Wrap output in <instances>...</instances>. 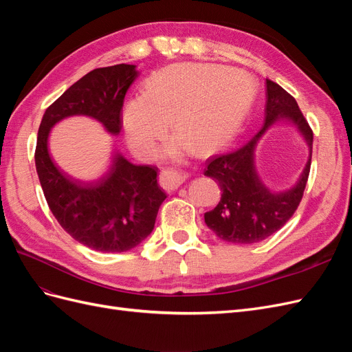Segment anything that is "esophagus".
I'll list each match as a JSON object with an SVG mask.
<instances>
[{
  "label": "esophagus",
  "mask_w": 352,
  "mask_h": 352,
  "mask_svg": "<svg viewBox=\"0 0 352 352\" xmlns=\"http://www.w3.org/2000/svg\"><path fill=\"white\" fill-rule=\"evenodd\" d=\"M184 180H185V177L180 173L175 172V170H172V168H166V170H163L162 175H160V182H162L163 188H166L168 190L177 189L180 185L184 184Z\"/></svg>",
  "instance_id": "34e87169"
}]
</instances>
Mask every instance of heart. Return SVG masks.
I'll return each instance as SVG.
<instances>
[{
    "label": "heart",
    "mask_w": 352,
    "mask_h": 352,
    "mask_svg": "<svg viewBox=\"0 0 352 352\" xmlns=\"http://www.w3.org/2000/svg\"><path fill=\"white\" fill-rule=\"evenodd\" d=\"M250 79L238 70L208 65H179L158 72L146 92L127 102L123 124L133 151L151 155L167 135L170 120L177 135L166 154H199L226 145L251 104Z\"/></svg>",
    "instance_id": "obj_1"
}]
</instances>
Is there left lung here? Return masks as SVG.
<instances>
[{
	"label": "left lung",
	"instance_id": "1",
	"mask_svg": "<svg viewBox=\"0 0 352 352\" xmlns=\"http://www.w3.org/2000/svg\"><path fill=\"white\" fill-rule=\"evenodd\" d=\"M264 124L260 132L235 151L210 157L204 175L221 189L217 207L204 214L207 226L232 243H254L278 232L300 206L310 175L311 155L298 184L286 192L273 194L258 179L254 167V150L261 135L278 120H291L313 148V131L291 94L280 85L265 79Z\"/></svg>",
	"mask_w": 352,
	"mask_h": 352
}]
</instances>
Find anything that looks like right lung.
Returning <instances> with one entry per match:
<instances>
[{"label":"right lung","mask_w":352,"mask_h":352,"mask_svg":"<svg viewBox=\"0 0 352 352\" xmlns=\"http://www.w3.org/2000/svg\"><path fill=\"white\" fill-rule=\"evenodd\" d=\"M136 74L133 65L89 72L50 105L39 124L35 164L48 207L73 239L95 251H129L153 232L167 197L157 182L158 167L136 166L117 154L107 175L83 184L52 163L48 133L57 122L76 114L94 117L110 133H120L124 95Z\"/></svg>","instance_id":"right-lung-1"}]
</instances>
